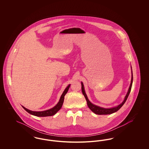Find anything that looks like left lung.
<instances>
[{"mask_svg":"<svg viewBox=\"0 0 149 149\" xmlns=\"http://www.w3.org/2000/svg\"><path fill=\"white\" fill-rule=\"evenodd\" d=\"M131 84L130 85L129 89L128 90L127 93L126 94V95L125 97V99L123 100V101L120 103V104L118 105L117 106L114 107L112 108H103V107H101L98 106L97 105H95L94 104H93L92 103H91L90 102V100L88 99L86 94L85 93V89H84V86L83 85V82H81V91L82 93L83 94V95L85 97V99L86 100L87 102V105L88 107L89 108V109L92 111L93 112H94V113L97 114H112L117 112V111H118L120 108L122 107V106L125 104V103L126 102V100L127 99L130 93L131 90V88H132V82H133V74H132V67H131Z\"/></svg>","mask_w":149,"mask_h":149,"instance_id":"obj_1","label":"left lung"}]
</instances>
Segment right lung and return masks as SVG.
Segmentation results:
<instances>
[{"mask_svg":"<svg viewBox=\"0 0 149 149\" xmlns=\"http://www.w3.org/2000/svg\"><path fill=\"white\" fill-rule=\"evenodd\" d=\"M70 86V84H69L65 88V89L64 90L61 96L60 97V100L56 105L48 110H46V111H31V110H29L28 109H27L24 107L22 106L24 108V109H25L28 113L32 114V115L37 116V117H47V116H53L62 107V106L63 104V102H64V97H65V94L68 92Z\"/></svg>","mask_w":149,"mask_h":149,"instance_id":"obj_1","label":"right lung"}]
</instances>
